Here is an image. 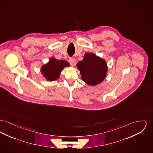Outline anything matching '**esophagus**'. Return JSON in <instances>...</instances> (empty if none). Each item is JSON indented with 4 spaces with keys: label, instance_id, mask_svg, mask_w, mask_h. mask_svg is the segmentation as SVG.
<instances>
[{
    "label": "esophagus",
    "instance_id": "obj_1",
    "mask_svg": "<svg viewBox=\"0 0 153 153\" xmlns=\"http://www.w3.org/2000/svg\"><path fill=\"white\" fill-rule=\"evenodd\" d=\"M69 61V63H71V65L73 66H74L76 65V59L74 58H71Z\"/></svg>",
    "mask_w": 153,
    "mask_h": 153
}]
</instances>
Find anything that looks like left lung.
<instances>
[{
	"instance_id": "8db88e82",
	"label": "left lung",
	"mask_w": 153,
	"mask_h": 153,
	"mask_svg": "<svg viewBox=\"0 0 153 153\" xmlns=\"http://www.w3.org/2000/svg\"><path fill=\"white\" fill-rule=\"evenodd\" d=\"M81 79L90 85H96L103 81L108 72V66L105 59L95 54L88 53L83 59L77 64Z\"/></svg>"
}]
</instances>
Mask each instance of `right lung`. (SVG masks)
I'll list each match as a JSON object with an SVG mask.
<instances>
[{
	"label": "right lung",
	"mask_w": 153,
	"mask_h": 153,
	"mask_svg": "<svg viewBox=\"0 0 153 153\" xmlns=\"http://www.w3.org/2000/svg\"><path fill=\"white\" fill-rule=\"evenodd\" d=\"M69 63L66 61L58 60L52 57L48 63L41 67L40 71L47 80L55 81L59 77L61 72L62 71L63 68L69 66Z\"/></svg>",
	"instance_id": "1"
}]
</instances>
